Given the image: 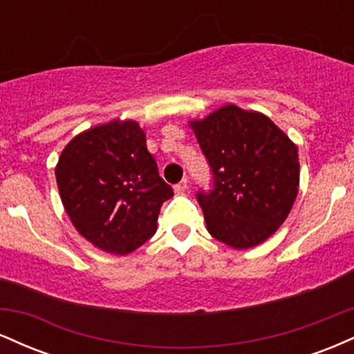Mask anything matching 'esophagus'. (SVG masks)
Segmentation results:
<instances>
[{
  "label": "esophagus",
  "mask_w": 354,
  "mask_h": 354,
  "mask_svg": "<svg viewBox=\"0 0 354 354\" xmlns=\"http://www.w3.org/2000/svg\"><path fill=\"white\" fill-rule=\"evenodd\" d=\"M186 188H188V180H183L178 183V185H174V193L183 194L186 191Z\"/></svg>",
  "instance_id": "esophagus-1"
}]
</instances>
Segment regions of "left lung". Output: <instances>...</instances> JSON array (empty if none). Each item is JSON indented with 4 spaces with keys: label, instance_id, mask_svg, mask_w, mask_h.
Wrapping results in <instances>:
<instances>
[{
    "label": "left lung",
    "instance_id": "obj_1",
    "mask_svg": "<svg viewBox=\"0 0 354 354\" xmlns=\"http://www.w3.org/2000/svg\"><path fill=\"white\" fill-rule=\"evenodd\" d=\"M189 126L213 171V189L196 194L209 234L234 250L266 241L298 194L296 145L266 115L231 103Z\"/></svg>",
    "mask_w": 354,
    "mask_h": 354
}]
</instances>
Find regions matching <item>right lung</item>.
Instances as JSON below:
<instances>
[{
	"mask_svg": "<svg viewBox=\"0 0 354 354\" xmlns=\"http://www.w3.org/2000/svg\"><path fill=\"white\" fill-rule=\"evenodd\" d=\"M55 173L73 226L111 254L145 245L156 233L161 205L173 196L133 120H113L76 135L61 151Z\"/></svg>",
	"mask_w": 354,
	"mask_h": 354,
	"instance_id": "1",
	"label": "right lung"
}]
</instances>
